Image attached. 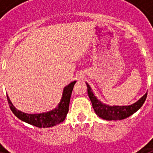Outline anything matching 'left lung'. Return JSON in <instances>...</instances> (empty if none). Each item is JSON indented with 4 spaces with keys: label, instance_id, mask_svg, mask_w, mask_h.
<instances>
[{
    "label": "left lung",
    "instance_id": "obj_1",
    "mask_svg": "<svg viewBox=\"0 0 153 153\" xmlns=\"http://www.w3.org/2000/svg\"><path fill=\"white\" fill-rule=\"evenodd\" d=\"M86 84L88 96L91 101L94 112L99 117L107 121H118L127 118L142 106L147 98L146 93L135 103L129 105H109L98 99L90 85L87 82H86Z\"/></svg>",
    "mask_w": 153,
    "mask_h": 153
}]
</instances>
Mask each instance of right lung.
Wrapping results in <instances>:
<instances>
[{"mask_svg": "<svg viewBox=\"0 0 153 153\" xmlns=\"http://www.w3.org/2000/svg\"><path fill=\"white\" fill-rule=\"evenodd\" d=\"M75 82L76 81H73L67 86H65L62 91V98L59 103L58 104V106L50 111L34 114H27L25 112L20 111L13 105L8 96L7 95L8 105H9L11 110L15 114V116L17 117L21 121H25L29 125L39 127V128L53 127L62 122L66 118L68 110H69L70 99H71L72 91H73Z\"/></svg>", "mask_w": 153, "mask_h": 153, "instance_id": "add662e5", "label": "right lung"}]
</instances>
